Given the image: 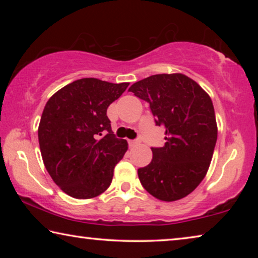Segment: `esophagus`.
I'll return each instance as SVG.
<instances>
[{
    "label": "esophagus",
    "instance_id": "34e87169",
    "mask_svg": "<svg viewBox=\"0 0 258 258\" xmlns=\"http://www.w3.org/2000/svg\"><path fill=\"white\" fill-rule=\"evenodd\" d=\"M130 147H135L137 145H139V141H128Z\"/></svg>",
    "mask_w": 258,
    "mask_h": 258
}]
</instances>
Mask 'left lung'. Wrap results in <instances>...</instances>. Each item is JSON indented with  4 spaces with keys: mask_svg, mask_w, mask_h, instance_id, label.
<instances>
[{
    "mask_svg": "<svg viewBox=\"0 0 258 258\" xmlns=\"http://www.w3.org/2000/svg\"><path fill=\"white\" fill-rule=\"evenodd\" d=\"M149 102L156 124L165 127V146L151 148L152 160L138 169L142 186L161 202L190 195L208 172L217 140L212 99L184 74H157L130 87Z\"/></svg>",
    "mask_w": 258,
    "mask_h": 258,
    "instance_id": "1",
    "label": "left lung"
}]
</instances>
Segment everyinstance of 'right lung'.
<instances>
[{
	"label": "right lung",
	"instance_id": "right-lung-1",
	"mask_svg": "<svg viewBox=\"0 0 258 258\" xmlns=\"http://www.w3.org/2000/svg\"><path fill=\"white\" fill-rule=\"evenodd\" d=\"M128 85L81 78L47 100L38 125L42 159L53 182L71 197H98L110 185L128 143L112 134L107 109Z\"/></svg>",
	"mask_w": 258,
	"mask_h": 258
}]
</instances>
